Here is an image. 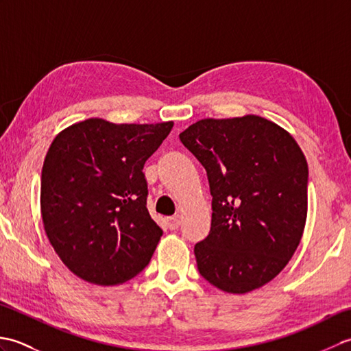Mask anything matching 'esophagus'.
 <instances>
[{"mask_svg": "<svg viewBox=\"0 0 351 351\" xmlns=\"http://www.w3.org/2000/svg\"><path fill=\"white\" fill-rule=\"evenodd\" d=\"M180 223H181V220H180V217H178V215H173V217H169L167 219V226L171 230H175V229L180 228Z\"/></svg>", "mask_w": 351, "mask_h": 351, "instance_id": "esophagus-1", "label": "esophagus"}]
</instances>
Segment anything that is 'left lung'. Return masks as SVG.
Wrapping results in <instances>:
<instances>
[{
    "label": "left lung",
    "mask_w": 351,
    "mask_h": 351,
    "mask_svg": "<svg viewBox=\"0 0 351 351\" xmlns=\"http://www.w3.org/2000/svg\"><path fill=\"white\" fill-rule=\"evenodd\" d=\"M202 162L213 196L211 230L195 245L199 273L245 294L293 258L308 215V162L291 134L255 114L202 119L180 134Z\"/></svg>",
    "instance_id": "8db88e82"
}]
</instances>
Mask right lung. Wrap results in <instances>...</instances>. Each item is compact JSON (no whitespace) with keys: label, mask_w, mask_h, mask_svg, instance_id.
Masks as SVG:
<instances>
[{"label":"right lung","mask_w":351,"mask_h":351,"mask_svg":"<svg viewBox=\"0 0 351 351\" xmlns=\"http://www.w3.org/2000/svg\"><path fill=\"white\" fill-rule=\"evenodd\" d=\"M173 122L113 123L90 117L58 132L42 167L45 232L69 270L119 285L149 264L162 235L146 208V160Z\"/></svg>","instance_id":"add662e5"}]
</instances>
